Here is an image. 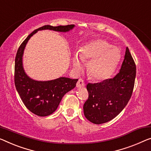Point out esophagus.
I'll return each mask as SVG.
<instances>
[{
	"mask_svg": "<svg viewBox=\"0 0 151 151\" xmlns=\"http://www.w3.org/2000/svg\"><path fill=\"white\" fill-rule=\"evenodd\" d=\"M85 83L82 78H79L78 81V82L76 83V87H78V88L85 87Z\"/></svg>",
	"mask_w": 151,
	"mask_h": 151,
	"instance_id": "obj_1",
	"label": "esophagus"
}]
</instances>
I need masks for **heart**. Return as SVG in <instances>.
I'll return each mask as SVG.
<instances>
[{"instance_id": "obj_1", "label": "heart", "mask_w": 151, "mask_h": 151, "mask_svg": "<svg viewBox=\"0 0 151 151\" xmlns=\"http://www.w3.org/2000/svg\"><path fill=\"white\" fill-rule=\"evenodd\" d=\"M120 59V51L117 47L103 39L90 42L76 53L73 58V66L80 70L83 62H88L87 71L93 79L102 81L112 75Z\"/></svg>"}]
</instances>
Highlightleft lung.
<instances>
[{"mask_svg": "<svg viewBox=\"0 0 151 151\" xmlns=\"http://www.w3.org/2000/svg\"><path fill=\"white\" fill-rule=\"evenodd\" d=\"M136 75V64L127 47L120 71L115 76L87 85L89 97L83 111L87 120L98 125L116 117L131 98Z\"/></svg>", "mask_w": 151, "mask_h": 151, "instance_id": "obj_1", "label": "left lung"}]
</instances>
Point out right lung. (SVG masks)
<instances>
[{
  "label": "right lung",
  "instance_id": "obj_1",
  "mask_svg": "<svg viewBox=\"0 0 151 151\" xmlns=\"http://www.w3.org/2000/svg\"><path fill=\"white\" fill-rule=\"evenodd\" d=\"M75 25L52 26L45 25L34 30L20 45L15 60L14 81L16 89L26 107L36 115L45 116L52 114L67 92L74 89L78 79L60 77L47 81H38L27 76L22 64V56L28 40L38 30H52L68 32Z\"/></svg>",
  "mask_w": 151,
  "mask_h": 151
}]
</instances>
